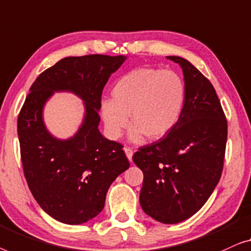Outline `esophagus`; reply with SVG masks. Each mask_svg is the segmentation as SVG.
Masks as SVG:
<instances>
[{"instance_id": "esophagus-1", "label": "esophagus", "mask_w": 251, "mask_h": 251, "mask_svg": "<svg viewBox=\"0 0 251 251\" xmlns=\"http://www.w3.org/2000/svg\"><path fill=\"white\" fill-rule=\"evenodd\" d=\"M124 152H125V154H126L127 159H128L129 161H132V157H133V150L130 149V148H128V147H125V148H124Z\"/></svg>"}]
</instances>
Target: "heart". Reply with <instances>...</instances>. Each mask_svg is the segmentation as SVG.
<instances>
[{
	"label": "heart",
	"mask_w": 251,
	"mask_h": 251,
	"mask_svg": "<svg viewBox=\"0 0 251 251\" xmlns=\"http://www.w3.org/2000/svg\"><path fill=\"white\" fill-rule=\"evenodd\" d=\"M111 94L112 99H104L100 105L105 130L118 139L132 118V142H142L147 135L160 139L168 134L178 123L185 103L183 80L171 70L134 69L116 83Z\"/></svg>",
	"instance_id": "heart-1"
}]
</instances>
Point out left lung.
Returning <instances> with one entry per match:
<instances>
[{"instance_id": "left-lung-1", "label": "left lung", "mask_w": 251, "mask_h": 251, "mask_svg": "<svg viewBox=\"0 0 251 251\" xmlns=\"http://www.w3.org/2000/svg\"><path fill=\"white\" fill-rule=\"evenodd\" d=\"M178 63L184 76L185 103L176 126L165 137L140 148L133 161L143 172L140 203L164 224H177L206 203L220 181L227 123L211 83L191 62Z\"/></svg>"}]
</instances>
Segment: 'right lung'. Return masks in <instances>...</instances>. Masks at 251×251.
I'll return each instance as SVG.
<instances>
[{
    "label": "right lung",
    "instance_id": "1",
    "mask_svg": "<svg viewBox=\"0 0 251 251\" xmlns=\"http://www.w3.org/2000/svg\"><path fill=\"white\" fill-rule=\"evenodd\" d=\"M125 55L67 56L33 83L18 117L24 174L45 213L69 225L94 218L104 207L111 183L129 167L123 146L99 130L102 90L125 62ZM55 91H69L84 103V118L69 139H58L45 126L43 111Z\"/></svg>",
    "mask_w": 251,
    "mask_h": 251
}]
</instances>
